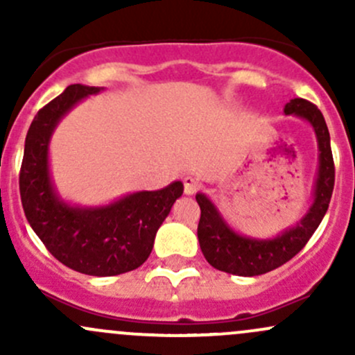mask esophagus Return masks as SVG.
<instances>
[{
    "instance_id": "34e87169",
    "label": "esophagus",
    "mask_w": 355,
    "mask_h": 355,
    "mask_svg": "<svg viewBox=\"0 0 355 355\" xmlns=\"http://www.w3.org/2000/svg\"><path fill=\"white\" fill-rule=\"evenodd\" d=\"M199 187H200V182L198 177H194V175H187V177L184 178V192L187 196L196 194V192L199 191Z\"/></svg>"
}]
</instances>
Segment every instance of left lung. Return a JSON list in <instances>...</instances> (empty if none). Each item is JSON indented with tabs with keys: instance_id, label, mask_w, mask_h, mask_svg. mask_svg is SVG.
Segmentation results:
<instances>
[{
	"instance_id": "obj_1",
	"label": "left lung",
	"mask_w": 355,
	"mask_h": 355,
	"mask_svg": "<svg viewBox=\"0 0 355 355\" xmlns=\"http://www.w3.org/2000/svg\"><path fill=\"white\" fill-rule=\"evenodd\" d=\"M285 114H293L313 127L320 151L316 184L313 204L307 213L293 227L273 239H256L241 235L225 221L218 207L206 194H196L200 207L198 239L200 250L207 263L216 270L237 277H257L292 259L304 249L330 206L333 185H335V164L330 146V132L321 111L302 98L290 99L284 108Z\"/></svg>"
}]
</instances>
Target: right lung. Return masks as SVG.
I'll list each match as a JSON object with an SVG mask.
<instances>
[{"mask_svg":"<svg viewBox=\"0 0 355 355\" xmlns=\"http://www.w3.org/2000/svg\"><path fill=\"white\" fill-rule=\"evenodd\" d=\"M99 91L103 87L68 85L37 111L25 137L19 184L27 221L60 263L91 277H114L148 259L157 228L184 194V184L134 192L98 207L71 206L60 198L49 171L51 135L68 111Z\"/></svg>","mask_w":355,"mask_h":355,"instance_id":"obj_1","label":"right lung"}]
</instances>
